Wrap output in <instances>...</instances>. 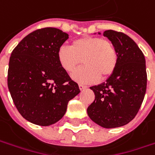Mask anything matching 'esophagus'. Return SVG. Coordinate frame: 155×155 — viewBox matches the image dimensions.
Returning a JSON list of instances; mask_svg holds the SVG:
<instances>
[{
  "label": "esophagus",
  "mask_w": 155,
  "mask_h": 155,
  "mask_svg": "<svg viewBox=\"0 0 155 155\" xmlns=\"http://www.w3.org/2000/svg\"><path fill=\"white\" fill-rule=\"evenodd\" d=\"M79 89H80V91H83V90H84V89H87V86L83 85V84H79Z\"/></svg>",
  "instance_id": "esophagus-1"
}]
</instances>
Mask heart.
Listing matches in <instances>:
<instances>
[{
	"instance_id": "obj_1",
	"label": "heart",
	"mask_w": 155,
	"mask_h": 155,
	"mask_svg": "<svg viewBox=\"0 0 155 155\" xmlns=\"http://www.w3.org/2000/svg\"><path fill=\"white\" fill-rule=\"evenodd\" d=\"M61 68L71 72L82 62L80 68L71 74L79 84H93L100 78H107L114 73L117 64V52L110 40L99 37H83L74 40L71 46L62 45L57 51Z\"/></svg>"
}]
</instances>
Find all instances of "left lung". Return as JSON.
Returning a JSON list of instances; mask_svg holds the SVG:
<instances>
[{"mask_svg":"<svg viewBox=\"0 0 155 155\" xmlns=\"http://www.w3.org/2000/svg\"><path fill=\"white\" fill-rule=\"evenodd\" d=\"M104 36L116 48L117 64L107 80L91 87L95 100L87 113L103 128H119L134 119L143 102L147 89L146 61L142 51L128 35L107 30Z\"/></svg>","mask_w":155,"mask_h":155,"instance_id":"1","label":"left lung"}]
</instances>
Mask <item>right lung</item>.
<instances>
[{"label": "right lung", "instance_id": "1", "mask_svg": "<svg viewBox=\"0 0 155 155\" xmlns=\"http://www.w3.org/2000/svg\"><path fill=\"white\" fill-rule=\"evenodd\" d=\"M69 35L45 27L29 33L11 53L8 86L15 107L28 122L50 126L64 116L78 84L59 65L57 51Z\"/></svg>", "mask_w": 155, "mask_h": 155}]
</instances>
